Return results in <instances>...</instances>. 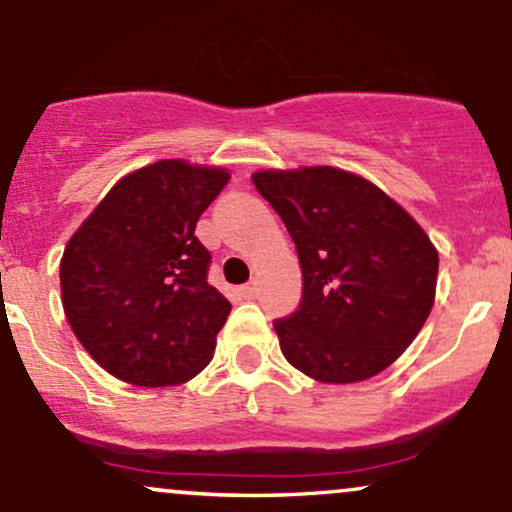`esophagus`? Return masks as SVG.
Listing matches in <instances>:
<instances>
[{"mask_svg":"<svg viewBox=\"0 0 512 512\" xmlns=\"http://www.w3.org/2000/svg\"><path fill=\"white\" fill-rule=\"evenodd\" d=\"M240 293H243V296L248 298V301H252V298L257 296V281H250V284H245L243 289H240Z\"/></svg>","mask_w":512,"mask_h":512,"instance_id":"obj_1","label":"esophagus"}]
</instances>
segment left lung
Listing matches in <instances>:
<instances>
[{
	"mask_svg": "<svg viewBox=\"0 0 512 512\" xmlns=\"http://www.w3.org/2000/svg\"><path fill=\"white\" fill-rule=\"evenodd\" d=\"M257 192L296 243L301 303L274 320L286 361L320 383L395 363L433 308L438 252L373 182L330 166L260 170Z\"/></svg>",
	"mask_w": 512,
	"mask_h": 512,
	"instance_id": "8db88e82",
	"label": "left lung"
}]
</instances>
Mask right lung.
<instances>
[{
	"label": "right lung",
	"instance_id": "obj_1",
	"mask_svg": "<svg viewBox=\"0 0 512 512\" xmlns=\"http://www.w3.org/2000/svg\"><path fill=\"white\" fill-rule=\"evenodd\" d=\"M228 173L170 158L122 178L64 248L62 305L98 366L142 387L211 361L231 303L207 281L195 228Z\"/></svg>",
	"mask_w": 512,
	"mask_h": 512
}]
</instances>
